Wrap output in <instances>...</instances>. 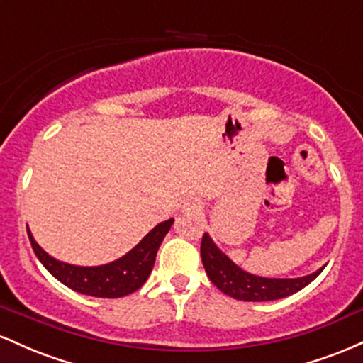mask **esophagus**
<instances>
[{
	"label": "esophagus",
	"mask_w": 363,
	"mask_h": 363,
	"mask_svg": "<svg viewBox=\"0 0 363 363\" xmlns=\"http://www.w3.org/2000/svg\"><path fill=\"white\" fill-rule=\"evenodd\" d=\"M201 208H203V203L199 201L198 198H191L184 201L182 211H187V213H196V211H201Z\"/></svg>",
	"instance_id": "esophagus-1"
}]
</instances>
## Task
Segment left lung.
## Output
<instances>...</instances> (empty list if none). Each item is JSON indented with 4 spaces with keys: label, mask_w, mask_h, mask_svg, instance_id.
Listing matches in <instances>:
<instances>
[{
    "label": "left lung",
    "mask_w": 363,
    "mask_h": 363,
    "mask_svg": "<svg viewBox=\"0 0 363 363\" xmlns=\"http://www.w3.org/2000/svg\"><path fill=\"white\" fill-rule=\"evenodd\" d=\"M201 259L205 266L208 278L218 290L234 297L237 301L245 302H266L285 298L295 291L302 290L314 280L319 272L307 274L302 278H262L251 274L239 266L234 264L225 254L220 251L210 239V235L203 234L201 239Z\"/></svg>",
    "instance_id": "8db88e82"
}]
</instances>
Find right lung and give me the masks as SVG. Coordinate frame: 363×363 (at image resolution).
Instances as JSON below:
<instances>
[{"instance_id":"right-lung-1","label":"right lung","mask_w":363,"mask_h":363,"mask_svg":"<svg viewBox=\"0 0 363 363\" xmlns=\"http://www.w3.org/2000/svg\"><path fill=\"white\" fill-rule=\"evenodd\" d=\"M172 223L174 218L158 223L126 256L109 262V264L94 266V268H82V266L66 264V262L54 259L40 249V245L35 242L28 228L27 234L35 256L43 262L44 268L62 285L69 286L78 294L90 295V297L119 298L136 291L147 281L148 274L152 273L153 264H155L158 247H160L162 240L167 235Z\"/></svg>"}]
</instances>
